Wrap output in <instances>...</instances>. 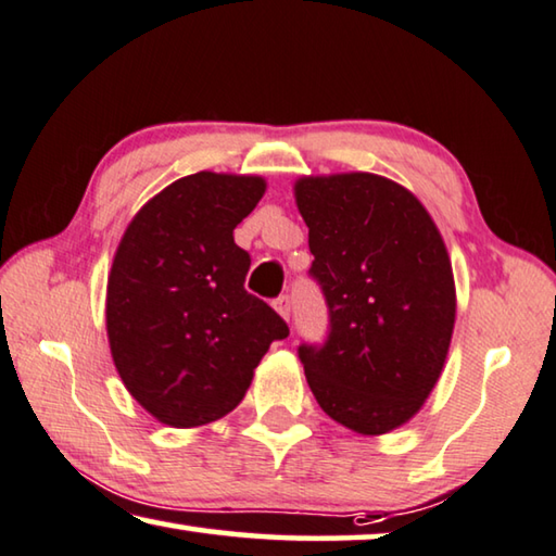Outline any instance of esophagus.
<instances>
[{
	"label": "esophagus",
	"instance_id": "esophagus-1",
	"mask_svg": "<svg viewBox=\"0 0 556 556\" xmlns=\"http://www.w3.org/2000/svg\"><path fill=\"white\" fill-rule=\"evenodd\" d=\"M273 307H276V313L283 317V319H290V307H293V303H290V295H280L273 300Z\"/></svg>",
	"mask_w": 556,
	"mask_h": 556
}]
</instances>
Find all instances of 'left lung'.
Masks as SVG:
<instances>
[{"instance_id": "left-lung-1", "label": "left lung", "mask_w": 556, "mask_h": 556, "mask_svg": "<svg viewBox=\"0 0 556 556\" xmlns=\"http://www.w3.org/2000/svg\"><path fill=\"white\" fill-rule=\"evenodd\" d=\"M293 190L329 307L327 342L298 349L309 391L346 430L386 434L442 376L456 319L450 253L422 202L383 175H305Z\"/></svg>"}]
</instances>
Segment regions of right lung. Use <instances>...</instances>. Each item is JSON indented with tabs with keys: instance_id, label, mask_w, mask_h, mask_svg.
Listing matches in <instances>:
<instances>
[{
	"instance_id": "obj_1",
	"label": "right lung",
	"mask_w": 556,
	"mask_h": 556,
	"mask_svg": "<svg viewBox=\"0 0 556 556\" xmlns=\"http://www.w3.org/2000/svg\"><path fill=\"white\" fill-rule=\"evenodd\" d=\"M266 192L261 175L200 170L136 212L106 280V337L126 391L155 420L200 427L247 395L288 325L243 290L233 229Z\"/></svg>"
}]
</instances>
